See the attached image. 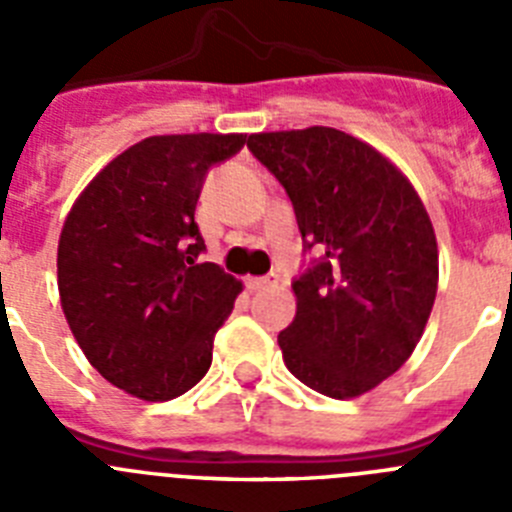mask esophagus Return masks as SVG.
Segmentation results:
<instances>
[{"mask_svg":"<svg viewBox=\"0 0 512 512\" xmlns=\"http://www.w3.org/2000/svg\"><path fill=\"white\" fill-rule=\"evenodd\" d=\"M246 287L251 289V292H259V289L271 287V279L269 277H246Z\"/></svg>","mask_w":512,"mask_h":512,"instance_id":"obj_1","label":"esophagus"}]
</instances>
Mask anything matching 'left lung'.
<instances>
[{"label": "left lung", "mask_w": 512, "mask_h": 512, "mask_svg": "<svg viewBox=\"0 0 512 512\" xmlns=\"http://www.w3.org/2000/svg\"><path fill=\"white\" fill-rule=\"evenodd\" d=\"M248 148L289 194L305 248L323 253L292 284L284 364L325 397L364 395L410 359L431 318V217L390 158L343 130L253 133Z\"/></svg>", "instance_id": "left-lung-1"}]
</instances>
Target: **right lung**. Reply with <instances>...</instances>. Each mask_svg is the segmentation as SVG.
Returning a JSON list of instances; mask_svg holds the SVG:
<instances>
[{"mask_svg":"<svg viewBox=\"0 0 512 512\" xmlns=\"http://www.w3.org/2000/svg\"><path fill=\"white\" fill-rule=\"evenodd\" d=\"M243 133L151 135L76 197L58 238V295L89 364L128 395H184L212 364L217 328L243 284L205 251L194 207L212 164Z\"/></svg>","mask_w":512,"mask_h":512,"instance_id":"right-lung-1","label":"right lung"}]
</instances>
